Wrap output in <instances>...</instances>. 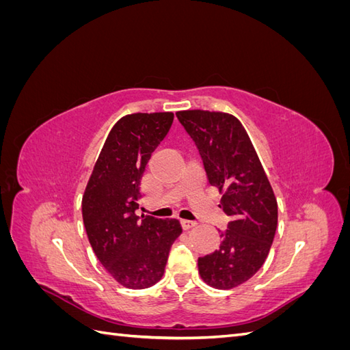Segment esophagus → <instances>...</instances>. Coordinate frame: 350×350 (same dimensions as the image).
I'll return each mask as SVG.
<instances>
[{"instance_id":"1","label":"esophagus","mask_w":350,"mask_h":350,"mask_svg":"<svg viewBox=\"0 0 350 350\" xmlns=\"http://www.w3.org/2000/svg\"><path fill=\"white\" fill-rule=\"evenodd\" d=\"M181 225H183V228H184V229H191V228H194V226L197 225V221H196V220H187V219H183V220H181Z\"/></svg>"}]
</instances>
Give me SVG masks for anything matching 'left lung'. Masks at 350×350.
<instances>
[{
    "label": "left lung",
    "instance_id": "1",
    "mask_svg": "<svg viewBox=\"0 0 350 350\" xmlns=\"http://www.w3.org/2000/svg\"><path fill=\"white\" fill-rule=\"evenodd\" d=\"M176 116L198 147L208 183L221 194L219 207L230 217L219 250L198 258V273L211 288H237L269 256L278 228L276 197L237 116L203 109Z\"/></svg>",
    "mask_w": 350,
    "mask_h": 350
}]
</instances>
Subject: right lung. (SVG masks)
<instances>
[{"instance_id":"obj_1","label":"right lung","mask_w":350,"mask_h":350,"mask_svg":"<svg viewBox=\"0 0 350 350\" xmlns=\"http://www.w3.org/2000/svg\"><path fill=\"white\" fill-rule=\"evenodd\" d=\"M172 112L130 113L109 131L84 189L81 213L96 257L129 289H146L162 279L178 219L135 215L147 162L165 139Z\"/></svg>"}]
</instances>
